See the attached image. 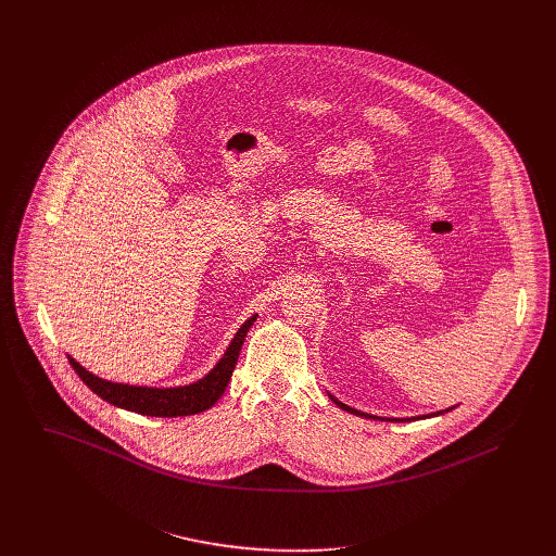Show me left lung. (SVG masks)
I'll list each match as a JSON object with an SVG mask.
<instances>
[{
    "instance_id": "obj_1",
    "label": "left lung",
    "mask_w": 556,
    "mask_h": 556,
    "mask_svg": "<svg viewBox=\"0 0 556 556\" xmlns=\"http://www.w3.org/2000/svg\"><path fill=\"white\" fill-rule=\"evenodd\" d=\"M329 397L340 406V408H344V410H349V413H353V415H362V417H370V419H381V421H413V419H426V417H437V415H443V413H447V410H452L454 406H450V408H443V410H437V413H428V415H417V417H402V419H396V417H379V415H370V413H364V410H357V408H351V406H346L344 402H340L338 397L331 396Z\"/></svg>"
}]
</instances>
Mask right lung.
I'll return each mask as SVG.
<instances>
[{"mask_svg": "<svg viewBox=\"0 0 556 556\" xmlns=\"http://www.w3.org/2000/svg\"><path fill=\"white\" fill-rule=\"evenodd\" d=\"M258 315H252L238 329L231 344L227 346L225 355L218 359V364L199 381L177 388H148V386H128V383H115L96 377L93 372L85 370L75 357L68 355L71 366L79 375L80 381L96 394L106 400L113 406L150 415V417H184V415H197L207 408H212L218 397L225 394L231 375L238 364L239 351L245 340V333L250 331L252 323Z\"/></svg>", "mask_w": 556, "mask_h": 556, "instance_id": "add662e5", "label": "right lung"}]
</instances>
